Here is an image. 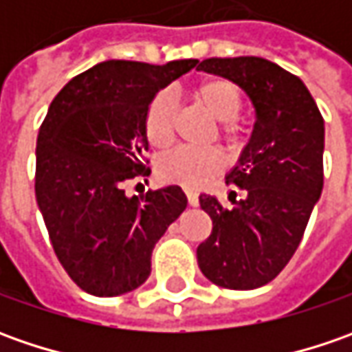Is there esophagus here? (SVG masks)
<instances>
[{
  "mask_svg": "<svg viewBox=\"0 0 352 352\" xmlns=\"http://www.w3.org/2000/svg\"><path fill=\"white\" fill-rule=\"evenodd\" d=\"M186 196H188V204H190L192 208H196L197 204H199V197H197L196 192H192V190H188V192H186Z\"/></svg>",
  "mask_w": 352,
  "mask_h": 352,
  "instance_id": "esophagus-1",
  "label": "esophagus"
}]
</instances>
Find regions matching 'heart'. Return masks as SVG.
I'll list each match as a JSON object with an SVG mask.
<instances>
[{
	"instance_id": "heart-1",
	"label": "heart",
	"mask_w": 352,
	"mask_h": 352,
	"mask_svg": "<svg viewBox=\"0 0 352 352\" xmlns=\"http://www.w3.org/2000/svg\"><path fill=\"white\" fill-rule=\"evenodd\" d=\"M194 102L208 111L219 125V137L235 139L233 121L241 113V96L236 88L221 78H210L192 89ZM176 133V100L170 91H158L144 111V135L156 148H168ZM223 168V156L215 148L182 146L160 158L158 176L164 182L182 186L186 190H199Z\"/></svg>"
}]
</instances>
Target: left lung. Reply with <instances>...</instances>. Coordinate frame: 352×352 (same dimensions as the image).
Listing matches in <instances>:
<instances>
[{"mask_svg":"<svg viewBox=\"0 0 352 352\" xmlns=\"http://www.w3.org/2000/svg\"><path fill=\"white\" fill-rule=\"evenodd\" d=\"M197 70L235 82L256 116L239 164L225 178L247 196L233 199L231 210L199 196L213 229L197 247V264L221 288L254 290L290 263L321 196L323 117L304 82L266 58H208Z\"/></svg>","mask_w":352,"mask_h":352,"instance_id":"1","label":"left lung"}]
</instances>
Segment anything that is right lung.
Returning a JSON list of instances; mask_svg holds the SVG:
<instances>
[{
	"label": "right lung",
	"instance_id": "1",
	"mask_svg": "<svg viewBox=\"0 0 352 352\" xmlns=\"http://www.w3.org/2000/svg\"><path fill=\"white\" fill-rule=\"evenodd\" d=\"M196 64L100 62L48 107L36 139V204L64 270L91 296L139 288L156 241L188 206L180 186L127 197L125 184L151 174L146 105Z\"/></svg>",
	"mask_w": 352,
	"mask_h": 352
}]
</instances>
